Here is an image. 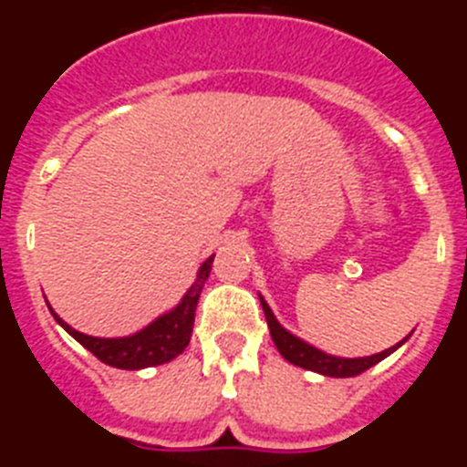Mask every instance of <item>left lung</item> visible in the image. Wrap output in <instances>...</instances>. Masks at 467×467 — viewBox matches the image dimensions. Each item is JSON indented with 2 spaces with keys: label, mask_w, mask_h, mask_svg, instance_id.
<instances>
[{
  "label": "left lung",
  "mask_w": 467,
  "mask_h": 467,
  "mask_svg": "<svg viewBox=\"0 0 467 467\" xmlns=\"http://www.w3.org/2000/svg\"><path fill=\"white\" fill-rule=\"evenodd\" d=\"M262 301V308H264V316H266V325L271 329V339H274L275 348L280 350V356L285 358L287 362L296 367H304V369H311V372L317 374H325V377H337V379H346V377H358V374L367 372L369 367H374L377 362H381L383 358L390 356L398 346H402L400 341L398 346L393 348L383 350V353H377V356H369V358H334L323 353V350L313 348L308 346L306 341L296 339L295 334H290L285 327H280V323L274 317L271 313L269 304L259 296Z\"/></svg>",
  "instance_id": "8db88e82"
}]
</instances>
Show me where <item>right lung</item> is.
<instances>
[{
  "instance_id": "obj_1",
  "label": "right lung",
  "mask_w": 467,
  "mask_h": 467,
  "mask_svg": "<svg viewBox=\"0 0 467 467\" xmlns=\"http://www.w3.org/2000/svg\"><path fill=\"white\" fill-rule=\"evenodd\" d=\"M213 259L214 254L205 259L203 266H201V271L196 275V283L189 287L184 299L171 313L161 316L150 327H144L142 332L133 334V337H123V339H98V337L77 332L65 320H60L56 313H51L57 323L72 334L74 339L79 341L84 348H88L105 365L119 367V369H144V367L163 365V362L180 356L187 348L189 339H192L198 296H201V290H203L210 269H213Z\"/></svg>"
}]
</instances>
